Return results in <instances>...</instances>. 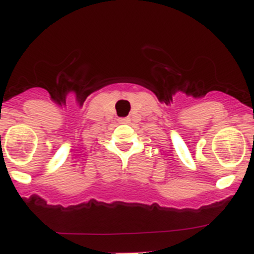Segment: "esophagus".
Returning a JSON list of instances; mask_svg holds the SVG:
<instances>
[{
  "instance_id": "1",
  "label": "esophagus",
  "mask_w": 254,
  "mask_h": 254,
  "mask_svg": "<svg viewBox=\"0 0 254 254\" xmlns=\"http://www.w3.org/2000/svg\"><path fill=\"white\" fill-rule=\"evenodd\" d=\"M120 123H128V118H120Z\"/></svg>"
}]
</instances>
